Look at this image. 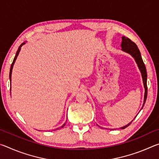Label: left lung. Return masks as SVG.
<instances>
[{
	"label": "left lung",
	"mask_w": 159,
	"mask_h": 159,
	"mask_svg": "<svg viewBox=\"0 0 159 159\" xmlns=\"http://www.w3.org/2000/svg\"><path fill=\"white\" fill-rule=\"evenodd\" d=\"M120 46H121L122 51H123V52H125L126 53H128L129 55H130L132 57L134 58V61H135L137 64H138V68L139 69V71H140V73L142 74V81H143L144 88V95L143 104H142V107L140 109V111H141L144 105L145 102H146V99H147V74L146 66H145L144 61H143V60H142V58L141 57V54H140V52H139V50L138 49V46H137V45L134 43V42L132 41L130 39H129L128 38L125 37V36H122V42H121V45H120ZM135 117L134 118V119L135 118ZM133 120H132V121H133ZM132 121L130 123H128L126 125L123 126V127H121L120 128L124 129L125 128H127L128 126L130 125ZM112 130H114V129H112Z\"/></svg>",
	"instance_id": "1"
}]
</instances>
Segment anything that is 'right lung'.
Instances as JSON below:
<instances>
[{"mask_svg": "<svg viewBox=\"0 0 159 159\" xmlns=\"http://www.w3.org/2000/svg\"><path fill=\"white\" fill-rule=\"evenodd\" d=\"M26 43V42H24L23 43H21V45H20V46L19 47V48H18V50H17V53H16V55H15V58H14V60H13V61H12V64H11V67H10V81H11V76H12V68H13V66H14V64H15V61H16V60H17V56H18V55H19V53H20V50H21V48L22 47V45H24ZM11 90V89H10ZM65 125V123H64V124L61 126V127H60V128H58L57 129H59V128H63L64 126Z\"/></svg>", "mask_w": 159, "mask_h": 159, "instance_id": "1", "label": "right lung"}]
</instances>
